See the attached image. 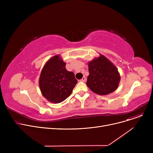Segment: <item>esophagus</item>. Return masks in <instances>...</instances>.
<instances>
[{
    "instance_id": "obj_1",
    "label": "esophagus",
    "mask_w": 153,
    "mask_h": 153,
    "mask_svg": "<svg viewBox=\"0 0 153 153\" xmlns=\"http://www.w3.org/2000/svg\"><path fill=\"white\" fill-rule=\"evenodd\" d=\"M80 81H81V82H85V77L84 76V77L82 78V79L80 80Z\"/></svg>"
}]
</instances>
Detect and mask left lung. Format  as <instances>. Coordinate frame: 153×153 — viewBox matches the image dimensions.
Wrapping results in <instances>:
<instances>
[{"label": "left lung", "mask_w": 153, "mask_h": 153, "mask_svg": "<svg viewBox=\"0 0 153 153\" xmlns=\"http://www.w3.org/2000/svg\"><path fill=\"white\" fill-rule=\"evenodd\" d=\"M89 75L87 85L95 94L104 95L114 92L119 85L120 76L117 68L106 57L100 54L88 62Z\"/></svg>", "instance_id": "8db88e82"}]
</instances>
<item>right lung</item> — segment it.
<instances>
[{
  "label": "right lung",
  "instance_id": "obj_1",
  "mask_svg": "<svg viewBox=\"0 0 153 153\" xmlns=\"http://www.w3.org/2000/svg\"><path fill=\"white\" fill-rule=\"evenodd\" d=\"M77 82L74 72L67 71L66 62L59 55L53 56L46 62L39 79L42 95L54 103H60L69 97Z\"/></svg>",
  "mask_w": 153,
  "mask_h": 153
}]
</instances>
